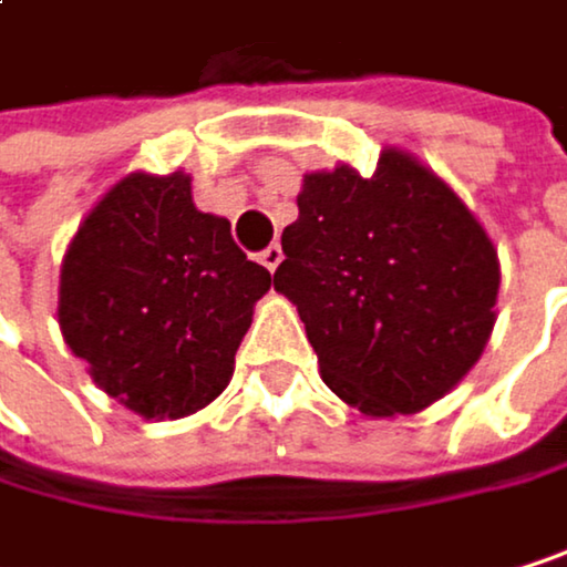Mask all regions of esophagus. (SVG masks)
<instances>
[{"label": "esophagus", "mask_w": 567, "mask_h": 567, "mask_svg": "<svg viewBox=\"0 0 567 567\" xmlns=\"http://www.w3.org/2000/svg\"><path fill=\"white\" fill-rule=\"evenodd\" d=\"M258 261H261V265H265L268 271H275V268L281 265V245H268V248H265V251L258 255Z\"/></svg>", "instance_id": "34e87169"}]
</instances>
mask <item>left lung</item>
I'll return each mask as SVG.
<instances>
[{
    "instance_id": "8db88e82",
    "label": "left lung",
    "mask_w": 567,
    "mask_h": 567,
    "mask_svg": "<svg viewBox=\"0 0 567 567\" xmlns=\"http://www.w3.org/2000/svg\"><path fill=\"white\" fill-rule=\"evenodd\" d=\"M275 289L299 306L326 386L367 416L454 390L494 329L497 251L433 171L383 151L370 177L306 174Z\"/></svg>"
}]
</instances>
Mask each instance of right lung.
Instances as JSON below:
<instances>
[{
	"mask_svg": "<svg viewBox=\"0 0 567 567\" xmlns=\"http://www.w3.org/2000/svg\"><path fill=\"white\" fill-rule=\"evenodd\" d=\"M268 268L184 174H131L86 215L60 271V329L103 393L147 420L208 406L235 373Z\"/></svg>",
	"mask_w": 567,
	"mask_h": 567,
	"instance_id": "1",
	"label": "right lung"
}]
</instances>
